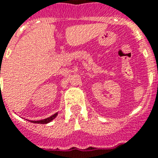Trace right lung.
Listing matches in <instances>:
<instances>
[{"label": "right lung", "instance_id": "1", "mask_svg": "<svg viewBox=\"0 0 158 158\" xmlns=\"http://www.w3.org/2000/svg\"><path fill=\"white\" fill-rule=\"evenodd\" d=\"M58 115L57 113L56 114H54V115H52L51 116H49V117H48V118H45V119H42V120H38V121H30L31 123H41V124H46V123H50L52 120H54L56 116ZM29 121V120H28Z\"/></svg>", "mask_w": 158, "mask_h": 158}]
</instances>
